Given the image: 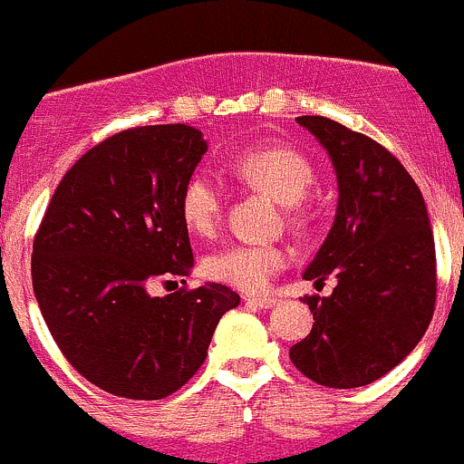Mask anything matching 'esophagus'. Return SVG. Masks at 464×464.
Returning a JSON list of instances; mask_svg holds the SVG:
<instances>
[{
	"label": "esophagus",
	"mask_w": 464,
	"mask_h": 464,
	"mask_svg": "<svg viewBox=\"0 0 464 464\" xmlns=\"http://www.w3.org/2000/svg\"><path fill=\"white\" fill-rule=\"evenodd\" d=\"M247 304L259 306V309H273L277 304V297H246Z\"/></svg>",
	"instance_id": "34e87169"
}]
</instances>
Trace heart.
Returning a JSON list of instances; mask_svg holds the SVG:
<instances>
[{"label":"heart","instance_id":"heart-1","mask_svg":"<svg viewBox=\"0 0 464 464\" xmlns=\"http://www.w3.org/2000/svg\"><path fill=\"white\" fill-rule=\"evenodd\" d=\"M227 171L243 185L268 194L282 205H295L314 185V169L304 155L286 146H259L230 160ZM223 214V187L209 173L198 171L185 182L180 217L187 230L198 237L217 232ZM288 255L279 246L237 243L212 252L205 259V275L246 293L268 288L270 279L286 266Z\"/></svg>","mask_w":464,"mask_h":464}]
</instances>
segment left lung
I'll list each match as a JSON object with an SVG mask.
<instances>
[{"mask_svg": "<svg viewBox=\"0 0 464 464\" xmlns=\"http://www.w3.org/2000/svg\"><path fill=\"white\" fill-rule=\"evenodd\" d=\"M327 150L338 205L304 279L336 277L332 295L304 300L309 336L293 365L327 388H361L401 363L435 309V243L420 187L390 150L327 117H297Z\"/></svg>", "mask_w": 464, "mask_h": 464, "instance_id": "left-lung-1", "label": "left lung"}]
</instances>
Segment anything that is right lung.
Returning a JSON list of instances; mask_svg holds the SVG:
<instances>
[{"label": "right lung", "mask_w": 464, "mask_h": 464, "mask_svg": "<svg viewBox=\"0 0 464 464\" xmlns=\"http://www.w3.org/2000/svg\"><path fill=\"white\" fill-rule=\"evenodd\" d=\"M205 153L203 132L185 123L123 130L87 150L49 200L31 259L35 300L65 359L105 392H176L241 302L214 282L149 291L194 266L180 194Z\"/></svg>", "instance_id": "1"}]
</instances>
